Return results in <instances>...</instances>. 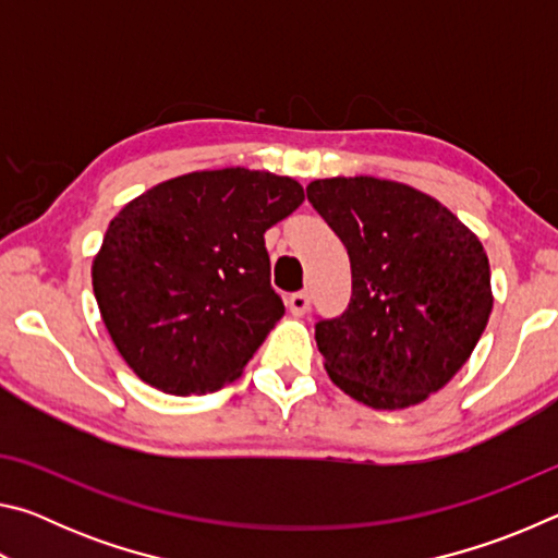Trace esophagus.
Segmentation results:
<instances>
[{"instance_id":"obj_1","label":"esophagus","mask_w":558,"mask_h":558,"mask_svg":"<svg viewBox=\"0 0 558 558\" xmlns=\"http://www.w3.org/2000/svg\"><path fill=\"white\" fill-rule=\"evenodd\" d=\"M288 310L295 317H302L310 310V295L307 292H292L288 298Z\"/></svg>"}]
</instances>
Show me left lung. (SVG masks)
<instances>
[{
  "label": "left lung",
  "instance_id": "obj_1",
  "mask_svg": "<svg viewBox=\"0 0 558 558\" xmlns=\"http://www.w3.org/2000/svg\"><path fill=\"white\" fill-rule=\"evenodd\" d=\"M307 199L344 243L352 300L315 327L335 386L376 411H399L442 389L493 313L483 243L448 206L379 177H329Z\"/></svg>",
  "mask_w": 558,
  "mask_h": 558
}]
</instances>
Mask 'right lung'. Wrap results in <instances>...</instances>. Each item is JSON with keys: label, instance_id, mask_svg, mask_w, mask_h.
I'll return each instance as SVG.
<instances>
[{"label": "right lung", "instance_id": "1", "mask_svg": "<svg viewBox=\"0 0 558 558\" xmlns=\"http://www.w3.org/2000/svg\"><path fill=\"white\" fill-rule=\"evenodd\" d=\"M305 202L266 169H204L147 189L116 214L90 266L112 344L145 384L219 391L286 315L266 233Z\"/></svg>", "mask_w": 558, "mask_h": 558}]
</instances>
